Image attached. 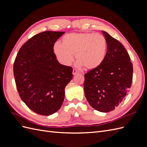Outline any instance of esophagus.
I'll return each instance as SVG.
<instances>
[{"instance_id": "1", "label": "esophagus", "mask_w": 147, "mask_h": 147, "mask_svg": "<svg viewBox=\"0 0 147 147\" xmlns=\"http://www.w3.org/2000/svg\"><path fill=\"white\" fill-rule=\"evenodd\" d=\"M78 70H77L75 69H73L72 74H73V75H76V74L78 73Z\"/></svg>"}]
</instances>
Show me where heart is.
Wrapping results in <instances>:
<instances>
[{
    "label": "heart",
    "mask_w": 147,
    "mask_h": 147,
    "mask_svg": "<svg viewBox=\"0 0 147 147\" xmlns=\"http://www.w3.org/2000/svg\"><path fill=\"white\" fill-rule=\"evenodd\" d=\"M107 50V42L99 33H70L62 38L61 43L56 42L53 51L57 59L64 65H70L74 55L79 67L88 69L98 67L103 63Z\"/></svg>",
    "instance_id": "obj_1"
}]
</instances>
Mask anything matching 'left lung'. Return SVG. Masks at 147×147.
Returning a JSON list of instances; mask_svg holds the SVG:
<instances>
[{
  "label": "left lung",
  "mask_w": 147,
  "mask_h": 147,
  "mask_svg": "<svg viewBox=\"0 0 147 147\" xmlns=\"http://www.w3.org/2000/svg\"><path fill=\"white\" fill-rule=\"evenodd\" d=\"M107 42L105 58L98 67L84 75V91L88 103L100 112H109L129 91L133 67L126 49L117 39L102 30Z\"/></svg>",
  "instance_id": "8db88e82"
}]
</instances>
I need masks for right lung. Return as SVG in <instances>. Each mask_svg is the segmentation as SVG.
<instances>
[{"instance_id":"right-lung-1","label":"right lung","mask_w":147,"mask_h":147,"mask_svg":"<svg viewBox=\"0 0 147 147\" xmlns=\"http://www.w3.org/2000/svg\"><path fill=\"white\" fill-rule=\"evenodd\" d=\"M64 32L45 31L21 47L13 73L20 96L35 113L48 116L63 103L65 88L72 78V68L60 64L53 47Z\"/></svg>"}]
</instances>
